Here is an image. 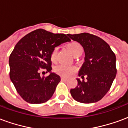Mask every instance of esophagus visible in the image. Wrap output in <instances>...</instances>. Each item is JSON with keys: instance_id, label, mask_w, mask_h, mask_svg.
<instances>
[{"instance_id": "1", "label": "esophagus", "mask_w": 128, "mask_h": 128, "mask_svg": "<svg viewBox=\"0 0 128 128\" xmlns=\"http://www.w3.org/2000/svg\"><path fill=\"white\" fill-rule=\"evenodd\" d=\"M61 80L62 81H66L67 80V79H66V78H64V77H61Z\"/></svg>"}]
</instances>
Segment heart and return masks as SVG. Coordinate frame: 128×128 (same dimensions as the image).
I'll list each match as a JSON object with an SVG mask.
<instances>
[{
	"label": "heart",
	"mask_w": 128,
	"mask_h": 128,
	"mask_svg": "<svg viewBox=\"0 0 128 128\" xmlns=\"http://www.w3.org/2000/svg\"><path fill=\"white\" fill-rule=\"evenodd\" d=\"M66 47L74 57L78 55L79 53H82L83 50V48L82 46V45L78 42H70L67 44ZM57 52H58L57 48H54L51 51L50 58V60L52 62H55L56 60ZM75 68L66 66L64 65H59V66L55 67V68H54V71L56 73H58V75H60L62 76H64V77H69L75 72Z\"/></svg>",
	"instance_id": "obj_1"
}]
</instances>
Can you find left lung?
Returning a JSON list of instances; mask_svg holds the SVG:
<instances>
[{"instance_id": "obj_1", "label": "left lung", "mask_w": 128, "mask_h": 128, "mask_svg": "<svg viewBox=\"0 0 128 128\" xmlns=\"http://www.w3.org/2000/svg\"><path fill=\"white\" fill-rule=\"evenodd\" d=\"M72 40L79 42L84 48V62L77 78L78 86L70 89L75 101L92 104L102 99L112 86L116 74V56L110 46L104 40L88 33L68 34ZM86 80L84 81V76Z\"/></svg>"}]
</instances>
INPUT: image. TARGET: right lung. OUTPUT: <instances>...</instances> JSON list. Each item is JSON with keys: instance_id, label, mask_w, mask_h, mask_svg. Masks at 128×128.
<instances>
[{"instance_id": "1", "label": "right lung", "mask_w": 128, "mask_h": 128, "mask_svg": "<svg viewBox=\"0 0 128 128\" xmlns=\"http://www.w3.org/2000/svg\"><path fill=\"white\" fill-rule=\"evenodd\" d=\"M70 41L66 34L39 29L24 36L16 44L9 60L10 77L24 101L38 104L51 98L61 79L51 72L50 53L56 46ZM41 68H46L50 75L40 76Z\"/></svg>"}]
</instances>
